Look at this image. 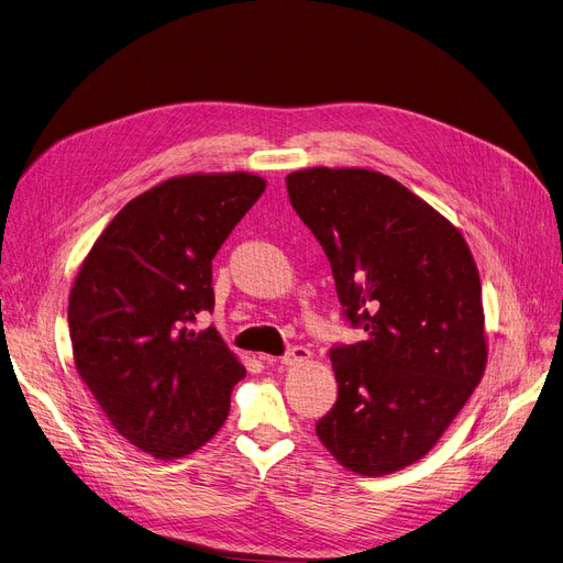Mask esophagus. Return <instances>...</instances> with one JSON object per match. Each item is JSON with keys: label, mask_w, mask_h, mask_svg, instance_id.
<instances>
[{"label": "esophagus", "mask_w": 563, "mask_h": 563, "mask_svg": "<svg viewBox=\"0 0 563 563\" xmlns=\"http://www.w3.org/2000/svg\"><path fill=\"white\" fill-rule=\"evenodd\" d=\"M310 349H306L303 344H294V346H289L287 351H285V356L280 358V363L283 365H299V363H306V361H310Z\"/></svg>", "instance_id": "1"}]
</instances>
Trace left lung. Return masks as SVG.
<instances>
[{
	"label": "left lung",
	"instance_id": "left-lung-1",
	"mask_svg": "<svg viewBox=\"0 0 563 563\" xmlns=\"http://www.w3.org/2000/svg\"><path fill=\"white\" fill-rule=\"evenodd\" d=\"M289 202L327 253L344 321L338 401L317 435L367 477L420 461L486 367L482 283L461 232L393 177L365 168L287 175Z\"/></svg>",
	"mask_w": 563,
	"mask_h": 563
}]
</instances>
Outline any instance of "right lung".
Listing matches in <instances>:
<instances>
[{
    "label": "right lung",
    "mask_w": 563,
    "mask_h": 563,
    "mask_svg": "<svg viewBox=\"0 0 563 563\" xmlns=\"http://www.w3.org/2000/svg\"><path fill=\"white\" fill-rule=\"evenodd\" d=\"M266 183L183 175L130 200L75 278L68 327L79 376L113 429L157 459L185 456L228 418L246 376L214 327L212 260Z\"/></svg>",
    "instance_id": "obj_1"
}]
</instances>
